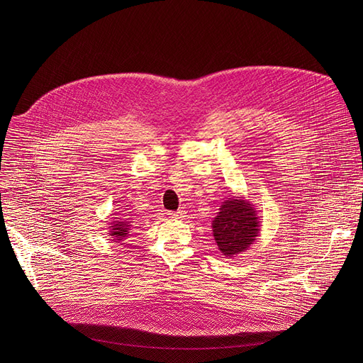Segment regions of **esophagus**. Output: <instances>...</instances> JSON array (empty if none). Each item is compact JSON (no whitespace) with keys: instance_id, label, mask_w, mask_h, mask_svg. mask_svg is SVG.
Returning a JSON list of instances; mask_svg holds the SVG:
<instances>
[{"instance_id":"34e87169","label":"esophagus","mask_w":363,"mask_h":363,"mask_svg":"<svg viewBox=\"0 0 363 363\" xmlns=\"http://www.w3.org/2000/svg\"><path fill=\"white\" fill-rule=\"evenodd\" d=\"M171 218H182L184 217V211H177V213H169Z\"/></svg>"}]
</instances>
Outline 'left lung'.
I'll return each instance as SVG.
<instances>
[{"label":"left lung","mask_w":363,"mask_h":363,"mask_svg":"<svg viewBox=\"0 0 363 363\" xmlns=\"http://www.w3.org/2000/svg\"><path fill=\"white\" fill-rule=\"evenodd\" d=\"M260 233V217L244 196H230L220 205L213 221V235L220 252L235 257L250 248Z\"/></svg>","instance_id":"obj_1"}]
</instances>
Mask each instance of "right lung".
<instances>
[{
  "label": "right lung",
  "mask_w": 363,
  "mask_h": 363,
  "mask_svg": "<svg viewBox=\"0 0 363 363\" xmlns=\"http://www.w3.org/2000/svg\"><path fill=\"white\" fill-rule=\"evenodd\" d=\"M125 217V216H123ZM123 217H115L112 223H109V235L115 242H122L129 237L130 230L133 228L130 218Z\"/></svg>",
  "instance_id": "1"
}]
</instances>
